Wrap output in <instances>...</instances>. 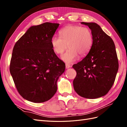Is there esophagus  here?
<instances>
[{
    "label": "esophagus",
    "mask_w": 127,
    "mask_h": 127,
    "mask_svg": "<svg viewBox=\"0 0 127 127\" xmlns=\"http://www.w3.org/2000/svg\"><path fill=\"white\" fill-rule=\"evenodd\" d=\"M70 67H71V66H70V65L69 64H66V69H68V68H70Z\"/></svg>",
    "instance_id": "34e87169"
}]
</instances>
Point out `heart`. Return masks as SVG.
Segmentation results:
<instances>
[{
    "label": "heart",
    "instance_id": "b5f03b06",
    "mask_svg": "<svg viewBox=\"0 0 127 127\" xmlns=\"http://www.w3.org/2000/svg\"><path fill=\"white\" fill-rule=\"evenodd\" d=\"M61 36H54L51 39L53 50L58 55H62L65 62L71 63L78 57L86 55L90 51L93 44V35L91 30L86 27L68 25L60 31Z\"/></svg>",
    "mask_w": 127,
    "mask_h": 127
}]
</instances>
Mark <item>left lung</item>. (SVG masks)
I'll return each instance as SVG.
<instances>
[{
	"label": "left lung",
	"instance_id": "left-lung-1",
	"mask_svg": "<svg viewBox=\"0 0 127 127\" xmlns=\"http://www.w3.org/2000/svg\"><path fill=\"white\" fill-rule=\"evenodd\" d=\"M87 25L93 35V44L88 55L72 66L77 74L73 81L75 92L86 98L106 95L112 87L119 68L114 42L95 23L82 22Z\"/></svg>",
	"mask_w": 127,
	"mask_h": 127
}]
</instances>
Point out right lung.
I'll return each mask as SVG.
<instances>
[{
  "instance_id": "add662e5",
  "label": "right lung",
  "mask_w": 127,
  "mask_h": 127,
  "mask_svg": "<svg viewBox=\"0 0 127 127\" xmlns=\"http://www.w3.org/2000/svg\"><path fill=\"white\" fill-rule=\"evenodd\" d=\"M59 25L46 22L31 27L14 45L10 72L19 94L26 100L44 102L56 93L57 80L66 67L51 44Z\"/></svg>"
}]
</instances>
